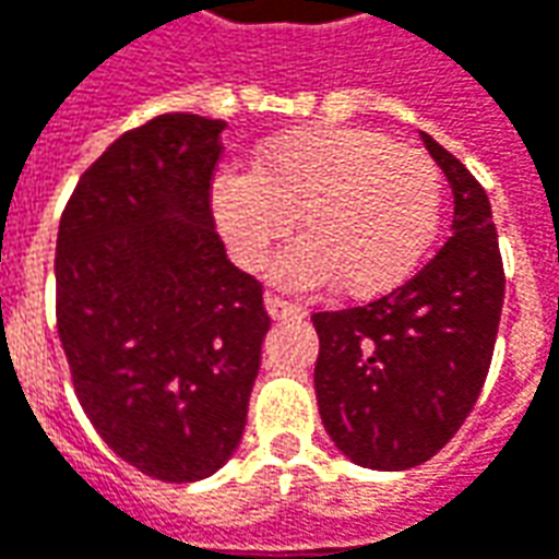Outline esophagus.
<instances>
[{"label": "esophagus", "instance_id": "obj_1", "mask_svg": "<svg viewBox=\"0 0 559 559\" xmlns=\"http://www.w3.org/2000/svg\"><path fill=\"white\" fill-rule=\"evenodd\" d=\"M265 311H269L275 321H284V318H306V309H302V306L287 302V299H281V296L275 294L265 296Z\"/></svg>", "mask_w": 559, "mask_h": 559}]
</instances>
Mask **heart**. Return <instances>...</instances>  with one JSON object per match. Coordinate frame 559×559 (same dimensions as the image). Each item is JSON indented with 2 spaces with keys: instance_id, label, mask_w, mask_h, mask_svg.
Masks as SVG:
<instances>
[{
  "instance_id": "obj_1",
  "label": "heart",
  "mask_w": 559,
  "mask_h": 559,
  "mask_svg": "<svg viewBox=\"0 0 559 559\" xmlns=\"http://www.w3.org/2000/svg\"><path fill=\"white\" fill-rule=\"evenodd\" d=\"M211 211L229 253L260 265L278 253L272 278L284 287H321L370 299L407 281L438 238L443 174L419 150L364 128H296L265 140L253 170H219Z\"/></svg>"
}]
</instances>
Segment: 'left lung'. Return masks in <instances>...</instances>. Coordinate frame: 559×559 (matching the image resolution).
<instances>
[{
    "label": "left lung",
    "mask_w": 559,
    "mask_h": 559,
    "mask_svg": "<svg viewBox=\"0 0 559 559\" xmlns=\"http://www.w3.org/2000/svg\"><path fill=\"white\" fill-rule=\"evenodd\" d=\"M423 143L453 189V235L397 290L311 314L321 423L360 468H413L450 443L484 389L502 318V253L487 192L435 136Z\"/></svg>",
    "instance_id": "1"
}]
</instances>
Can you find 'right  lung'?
<instances>
[{"label": "right lung", "mask_w": 559, "mask_h": 559, "mask_svg": "<svg viewBox=\"0 0 559 559\" xmlns=\"http://www.w3.org/2000/svg\"><path fill=\"white\" fill-rule=\"evenodd\" d=\"M223 128L165 112L121 134L57 231V333L79 404L112 453L168 484L229 462L269 333L263 284L214 229Z\"/></svg>", "instance_id": "1"}]
</instances>
